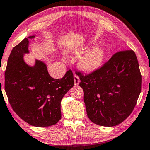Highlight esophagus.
<instances>
[{
    "mask_svg": "<svg viewBox=\"0 0 150 150\" xmlns=\"http://www.w3.org/2000/svg\"><path fill=\"white\" fill-rule=\"evenodd\" d=\"M79 82H80V80H79V78L78 76H77V75H75L74 76V83H75V85H79Z\"/></svg>",
    "mask_w": 150,
    "mask_h": 150,
    "instance_id": "obj_1",
    "label": "esophagus"
}]
</instances>
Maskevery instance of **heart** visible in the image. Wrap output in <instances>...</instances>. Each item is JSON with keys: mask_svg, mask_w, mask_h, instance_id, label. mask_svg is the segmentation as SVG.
Returning a JSON list of instances; mask_svg holds the SVG:
<instances>
[{"mask_svg": "<svg viewBox=\"0 0 150 150\" xmlns=\"http://www.w3.org/2000/svg\"><path fill=\"white\" fill-rule=\"evenodd\" d=\"M105 56L106 52L103 48L96 47L81 57L78 62L79 68L86 72L93 71L102 64Z\"/></svg>", "mask_w": 150, "mask_h": 150, "instance_id": "heart-1", "label": "heart"}]
</instances>
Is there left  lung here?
<instances>
[{"label":"left lung","mask_w":150,"mask_h":150,"mask_svg":"<svg viewBox=\"0 0 150 150\" xmlns=\"http://www.w3.org/2000/svg\"><path fill=\"white\" fill-rule=\"evenodd\" d=\"M91 121L113 127L132 113L141 91V75L135 52H118L101 69L88 75L77 73Z\"/></svg>","instance_id":"1"}]
</instances>
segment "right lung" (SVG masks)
<instances>
[{
	"label": "right lung",
	"instance_id": "right-lung-1",
	"mask_svg": "<svg viewBox=\"0 0 150 150\" xmlns=\"http://www.w3.org/2000/svg\"><path fill=\"white\" fill-rule=\"evenodd\" d=\"M25 38L10 53L5 73V90L13 110L22 120L39 127L52 126L61 119V101L74 86L71 70L56 79L49 75L44 62L35 59L33 66L25 62L30 39Z\"/></svg>",
	"mask_w": 150,
	"mask_h": 150
}]
</instances>
